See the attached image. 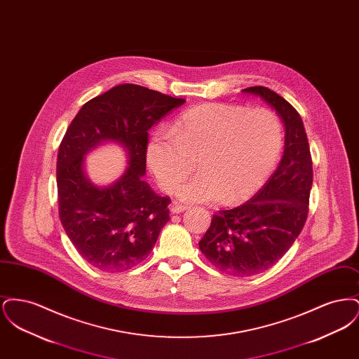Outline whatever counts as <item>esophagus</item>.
<instances>
[{"mask_svg": "<svg viewBox=\"0 0 359 359\" xmlns=\"http://www.w3.org/2000/svg\"><path fill=\"white\" fill-rule=\"evenodd\" d=\"M188 205H180V203H173L171 205V211L172 212H175V214H179V212H182V211H184L186 208H187Z\"/></svg>", "mask_w": 359, "mask_h": 359, "instance_id": "34e87169", "label": "esophagus"}]
</instances>
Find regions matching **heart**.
<instances>
[{
    "label": "heart",
    "instance_id": "b5f03b06",
    "mask_svg": "<svg viewBox=\"0 0 359 359\" xmlns=\"http://www.w3.org/2000/svg\"><path fill=\"white\" fill-rule=\"evenodd\" d=\"M283 147V123L273 110L233 103H203L183 111L173 129H158L147 158L160 187L173 192L194 168L179 195L187 202L237 203L273 171Z\"/></svg>",
    "mask_w": 359,
    "mask_h": 359
}]
</instances>
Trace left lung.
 <instances>
[{
    "instance_id": "8db88e82",
    "label": "left lung",
    "mask_w": 359,
    "mask_h": 359,
    "mask_svg": "<svg viewBox=\"0 0 359 359\" xmlns=\"http://www.w3.org/2000/svg\"><path fill=\"white\" fill-rule=\"evenodd\" d=\"M269 103L285 126L281 161L253 198L231 210H219L199 249L223 273L249 277L269 269L290 250L307 221L312 187V158L297 110L273 90H243Z\"/></svg>"
}]
</instances>
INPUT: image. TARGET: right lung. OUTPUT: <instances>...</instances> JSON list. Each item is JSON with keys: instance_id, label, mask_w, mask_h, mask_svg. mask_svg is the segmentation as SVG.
I'll return each mask as SVG.
<instances>
[{"instance_id": "1", "label": "right lung", "mask_w": 359, "mask_h": 359, "mask_svg": "<svg viewBox=\"0 0 359 359\" xmlns=\"http://www.w3.org/2000/svg\"><path fill=\"white\" fill-rule=\"evenodd\" d=\"M186 102L142 86H116L86 102L69 123L56 163L59 218L78 253L94 268L123 272L151 255L170 221L168 196L144 182L148 130ZM102 140H116L130 160L109 188H97L83 172V156Z\"/></svg>"}]
</instances>
